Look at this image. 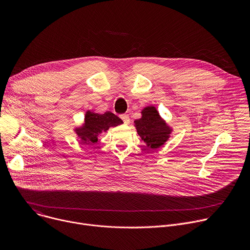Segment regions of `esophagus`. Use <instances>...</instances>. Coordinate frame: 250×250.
I'll use <instances>...</instances> for the list:
<instances>
[{
	"label": "esophagus",
	"instance_id": "34e87169",
	"mask_svg": "<svg viewBox=\"0 0 250 250\" xmlns=\"http://www.w3.org/2000/svg\"><path fill=\"white\" fill-rule=\"evenodd\" d=\"M121 119L123 120V122L125 124V125H128L129 124V118L127 115H122L121 116Z\"/></svg>",
	"mask_w": 250,
	"mask_h": 250
}]
</instances>
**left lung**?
Segmentation results:
<instances>
[{"instance_id":"1","label":"left lung","mask_w":250,"mask_h":250,"mask_svg":"<svg viewBox=\"0 0 250 250\" xmlns=\"http://www.w3.org/2000/svg\"><path fill=\"white\" fill-rule=\"evenodd\" d=\"M141 118L135 120L134 127L148 148L156 149L165 145L173 128L161 118L156 106L146 105L141 110Z\"/></svg>"}]
</instances>
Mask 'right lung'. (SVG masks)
Masks as SVG:
<instances>
[{
	"mask_svg": "<svg viewBox=\"0 0 250 250\" xmlns=\"http://www.w3.org/2000/svg\"><path fill=\"white\" fill-rule=\"evenodd\" d=\"M124 122L115 114L105 112L104 114L88 110L85 114L84 122L81 125L74 127V132L83 145L94 146L98 142L99 135L106 132L110 127H115Z\"/></svg>",
	"mask_w": 250,
	"mask_h": 250,
	"instance_id": "obj_1",
	"label": "right lung"
}]
</instances>
